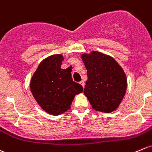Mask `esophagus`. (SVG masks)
<instances>
[{
	"instance_id": "1",
	"label": "esophagus",
	"mask_w": 152,
	"mask_h": 152,
	"mask_svg": "<svg viewBox=\"0 0 152 152\" xmlns=\"http://www.w3.org/2000/svg\"><path fill=\"white\" fill-rule=\"evenodd\" d=\"M80 84H81V86H82L83 87H84V85H85V83H84V81H80Z\"/></svg>"
}]
</instances>
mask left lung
Masks as SVG:
<instances>
[{
    "mask_svg": "<svg viewBox=\"0 0 152 152\" xmlns=\"http://www.w3.org/2000/svg\"><path fill=\"white\" fill-rule=\"evenodd\" d=\"M87 71L84 93L97 111L111 113L125 95L127 76L119 64L109 55L93 51L81 55Z\"/></svg>",
    "mask_w": 152,
    "mask_h": 152,
    "instance_id": "8db88e82",
    "label": "left lung"
}]
</instances>
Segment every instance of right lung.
<instances>
[{
    "instance_id": "add662e5",
    "label": "right lung",
    "mask_w": 152,
    "mask_h": 152,
    "mask_svg": "<svg viewBox=\"0 0 152 152\" xmlns=\"http://www.w3.org/2000/svg\"><path fill=\"white\" fill-rule=\"evenodd\" d=\"M63 60L60 54L43 60L30 83V91L38 104L54 116L68 111L76 95L83 91L82 86L73 81L71 71L61 68Z\"/></svg>"
}]
</instances>
